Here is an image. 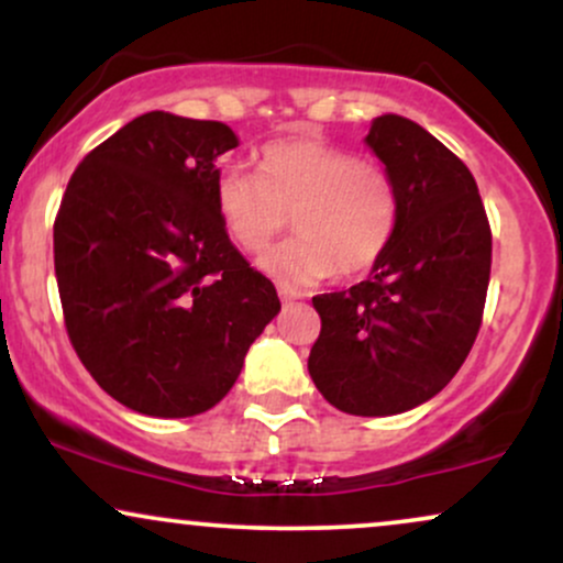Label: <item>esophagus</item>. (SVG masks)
Instances as JSON below:
<instances>
[{
	"mask_svg": "<svg viewBox=\"0 0 563 563\" xmlns=\"http://www.w3.org/2000/svg\"><path fill=\"white\" fill-rule=\"evenodd\" d=\"M277 294H280V299L286 301V303L296 301V299H301V294H299V290H290V288H286V286H280V288H277Z\"/></svg>",
	"mask_w": 563,
	"mask_h": 563,
	"instance_id": "obj_1",
	"label": "esophagus"
}]
</instances>
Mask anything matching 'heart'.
Instances as JSON below:
<instances>
[{
	"instance_id": "heart-1",
	"label": "heart",
	"mask_w": 563,
	"mask_h": 563,
	"mask_svg": "<svg viewBox=\"0 0 563 563\" xmlns=\"http://www.w3.org/2000/svg\"><path fill=\"white\" fill-rule=\"evenodd\" d=\"M214 206L232 243L251 256H262L294 217L299 238L264 260L286 288L367 273L397 228L389 174L325 140L273 142L260 174L228 166L217 177Z\"/></svg>"
}]
</instances>
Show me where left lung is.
<instances>
[{"instance_id":"left-lung-1","label":"left lung","mask_w":563,"mask_h":563,"mask_svg":"<svg viewBox=\"0 0 563 563\" xmlns=\"http://www.w3.org/2000/svg\"><path fill=\"white\" fill-rule=\"evenodd\" d=\"M397 190V228L367 280L314 296L309 376L352 416H394L431 399L466 363L482 328L493 230L474 174L402 115L365 137Z\"/></svg>"}]
</instances>
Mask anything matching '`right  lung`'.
<instances>
[{"mask_svg":"<svg viewBox=\"0 0 563 563\" xmlns=\"http://www.w3.org/2000/svg\"><path fill=\"white\" fill-rule=\"evenodd\" d=\"M222 121L151 111L87 153L55 217V277L81 365L115 402L190 418L232 389L280 299L214 206Z\"/></svg>","mask_w":563,"mask_h":563,"instance_id":"1","label":"right lung"}]
</instances>
